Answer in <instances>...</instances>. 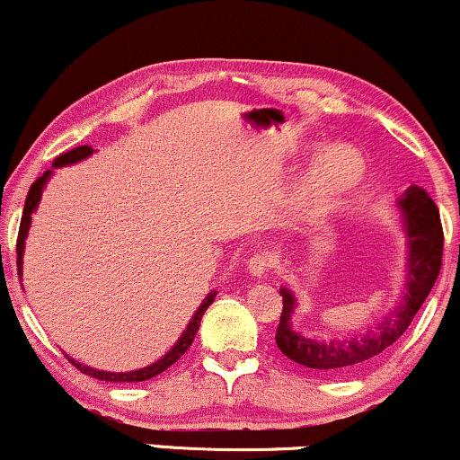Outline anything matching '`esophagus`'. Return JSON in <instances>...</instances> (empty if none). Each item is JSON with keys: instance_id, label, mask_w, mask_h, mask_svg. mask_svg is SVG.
<instances>
[{"instance_id": "1", "label": "esophagus", "mask_w": 460, "mask_h": 460, "mask_svg": "<svg viewBox=\"0 0 460 460\" xmlns=\"http://www.w3.org/2000/svg\"><path fill=\"white\" fill-rule=\"evenodd\" d=\"M272 266H274L272 257H268V255H263V252H260V255H252L251 260L246 261V272L251 274L252 279H263L268 272L272 270Z\"/></svg>"}]
</instances>
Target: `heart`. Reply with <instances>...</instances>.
Instances as JSON below:
<instances>
[{"label":"heart","instance_id":"b5f03b06","mask_svg":"<svg viewBox=\"0 0 460 460\" xmlns=\"http://www.w3.org/2000/svg\"><path fill=\"white\" fill-rule=\"evenodd\" d=\"M366 175V157L357 146L331 145L305 179L298 200L311 214H329L358 188Z\"/></svg>","mask_w":460,"mask_h":460}]
</instances>
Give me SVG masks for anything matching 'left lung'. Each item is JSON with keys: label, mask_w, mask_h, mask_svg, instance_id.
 Wrapping results in <instances>:
<instances>
[{"label": "left lung", "mask_w": 460, "mask_h": 460, "mask_svg": "<svg viewBox=\"0 0 460 460\" xmlns=\"http://www.w3.org/2000/svg\"><path fill=\"white\" fill-rule=\"evenodd\" d=\"M398 209L406 237V270L404 292L392 314L376 326H367L366 332H355L344 340H315L292 326L298 300L296 294L283 285V314L277 329V346L285 357L320 372H348L381 355L409 329L441 270L443 231L439 209L426 190L406 188L402 199H398Z\"/></svg>", "instance_id": "1"}]
</instances>
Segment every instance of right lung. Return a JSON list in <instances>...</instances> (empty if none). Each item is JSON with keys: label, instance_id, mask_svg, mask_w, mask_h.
Listing matches in <instances>:
<instances>
[{"label": "right lung", "instance_id": "1", "mask_svg": "<svg viewBox=\"0 0 460 460\" xmlns=\"http://www.w3.org/2000/svg\"><path fill=\"white\" fill-rule=\"evenodd\" d=\"M94 153L93 146H77V149L68 151V153H62V155H58L54 160V168H62V166H71V164H77L82 160H86V157H91ZM54 168L51 171H45L43 175L36 179L34 183H31L30 192H28V199H25V205H23V216H21V226H19V237H17V270H19V277L23 274V251H25V237H28V231H30V225H31V214L36 212V208H39L40 203V197H43V190L47 186V181H49L51 175H54ZM216 298V289L214 292H209L208 296H205L203 303H200V307L194 311L192 320L188 322L186 331L181 332V337L177 340V344L171 348V350L166 352L162 358H157L155 363H151V366L146 367H140V369H131V372H103V369H94L91 366H84V363L75 361V358H71L66 355L68 361L75 366L79 372L88 374V376L93 378H99V381H108V383H140V381H149V378L157 376V374H162L164 369H168L172 366V363H177L179 358H181L183 352L188 350L190 346H192L194 337H197V331L200 326V318H203V314L208 311L209 305L214 303Z\"/></svg>", "mask_w": 460, "mask_h": 460}]
</instances>
